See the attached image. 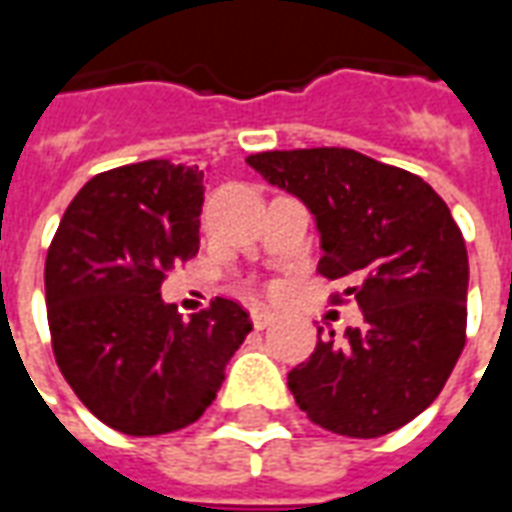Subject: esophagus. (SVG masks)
<instances>
[{"label":"esophagus","instance_id":"1","mask_svg":"<svg viewBox=\"0 0 512 512\" xmlns=\"http://www.w3.org/2000/svg\"><path fill=\"white\" fill-rule=\"evenodd\" d=\"M274 321H277V315L271 310H266V307H255V310H252V323H255V329H266V326H271Z\"/></svg>","mask_w":512,"mask_h":512}]
</instances>
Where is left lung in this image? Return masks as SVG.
I'll return each instance as SVG.
<instances>
[{
  "label": "left lung",
  "mask_w": 512,
  "mask_h": 512,
  "mask_svg": "<svg viewBox=\"0 0 512 512\" xmlns=\"http://www.w3.org/2000/svg\"><path fill=\"white\" fill-rule=\"evenodd\" d=\"M315 216L326 279H345L365 323L318 329L288 373L299 408L321 428L376 439L439 397L466 345L469 257L447 202L419 175L348 147L268 150L246 158ZM334 296V301H343Z\"/></svg>",
  "instance_id": "8db88e82"
}]
</instances>
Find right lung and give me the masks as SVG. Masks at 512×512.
<instances>
[{"mask_svg":"<svg viewBox=\"0 0 512 512\" xmlns=\"http://www.w3.org/2000/svg\"><path fill=\"white\" fill-rule=\"evenodd\" d=\"M205 172L167 158L84 183L46 257L57 367L109 428L158 436L211 406L230 356L252 332L238 301L216 296L183 321L161 282L200 249Z\"/></svg>","mask_w":512,"mask_h":512,"instance_id":"obj_1","label":"right lung"}]
</instances>
